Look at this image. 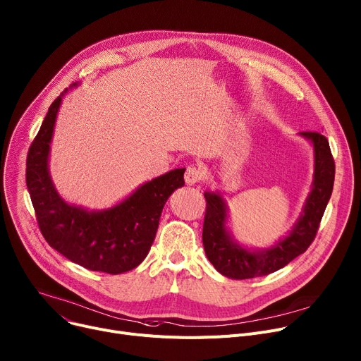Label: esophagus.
I'll use <instances>...</instances> for the list:
<instances>
[{
	"label": "esophagus",
	"instance_id": "34e87169",
	"mask_svg": "<svg viewBox=\"0 0 361 361\" xmlns=\"http://www.w3.org/2000/svg\"><path fill=\"white\" fill-rule=\"evenodd\" d=\"M204 177V173L203 170H200L199 166H188L185 170V176H184V180H185V184L187 185H195L197 183H200Z\"/></svg>",
	"mask_w": 361,
	"mask_h": 361
}]
</instances>
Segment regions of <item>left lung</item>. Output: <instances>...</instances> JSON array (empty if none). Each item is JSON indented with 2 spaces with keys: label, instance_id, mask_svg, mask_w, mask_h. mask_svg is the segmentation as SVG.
Returning <instances> with one entry per match:
<instances>
[{
  "label": "left lung",
  "instance_id": "1",
  "mask_svg": "<svg viewBox=\"0 0 361 361\" xmlns=\"http://www.w3.org/2000/svg\"><path fill=\"white\" fill-rule=\"evenodd\" d=\"M314 147L315 171L312 190L300 218L289 235L267 250H248L239 245L226 228L228 207L219 191H206L203 247L209 261L221 274L235 280L274 273L303 254L314 241L326 204L331 199L335 162L328 139L318 132H300Z\"/></svg>",
  "mask_w": 361,
  "mask_h": 361
}]
</instances>
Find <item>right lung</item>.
Wrapping results in <instances>:
<instances>
[{
  "instance_id": "1",
  "label": "right lung",
  "mask_w": 361,
  "mask_h": 361,
  "mask_svg": "<svg viewBox=\"0 0 361 361\" xmlns=\"http://www.w3.org/2000/svg\"><path fill=\"white\" fill-rule=\"evenodd\" d=\"M65 92L47 110L27 154L26 184L40 232L54 250L84 269L109 274L126 273L148 255L164 204L174 190L184 185L185 168L142 184L110 209L87 210L66 203L56 191L47 166Z\"/></svg>"
}]
</instances>
